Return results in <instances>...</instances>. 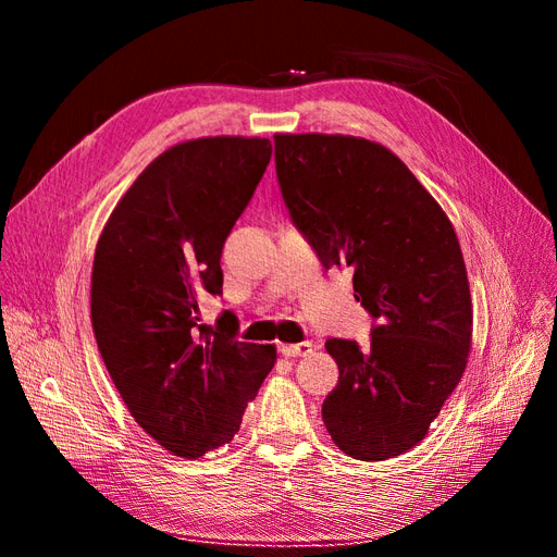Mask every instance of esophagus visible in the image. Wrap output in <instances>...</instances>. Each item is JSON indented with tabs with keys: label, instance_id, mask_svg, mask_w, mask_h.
Listing matches in <instances>:
<instances>
[{
	"label": "esophagus",
	"instance_id": "esophagus-1",
	"mask_svg": "<svg viewBox=\"0 0 557 557\" xmlns=\"http://www.w3.org/2000/svg\"><path fill=\"white\" fill-rule=\"evenodd\" d=\"M282 356L286 358H300L312 354V343H298V345H280Z\"/></svg>",
	"mask_w": 557,
	"mask_h": 557
}]
</instances>
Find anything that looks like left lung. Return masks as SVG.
<instances>
[{"instance_id":"8db88e82","label":"left lung","mask_w":557,"mask_h":557,"mask_svg":"<svg viewBox=\"0 0 557 557\" xmlns=\"http://www.w3.org/2000/svg\"><path fill=\"white\" fill-rule=\"evenodd\" d=\"M286 210L321 265L349 268L374 319L370 347L331 337L339 380L321 405L333 442L356 460L417 446L468 363L472 300L456 231L440 203L380 143L277 134Z\"/></svg>"}]
</instances>
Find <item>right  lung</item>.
<instances>
[{"label":"right lung","mask_w":557,"mask_h":557,"mask_svg":"<svg viewBox=\"0 0 557 557\" xmlns=\"http://www.w3.org/2000/svg\"><path fill=\"white\" fill-rule=\"evenodd\" d=\"M271 140L214 136L159 154L115 206L92 268V329L115 388L161 446L199 458L233 440L275 366L273 345L236 339L233 312L199 324L222 294V249L271 161Z\"/></svg>","instance_id":"obj_1"}]
</instances>
